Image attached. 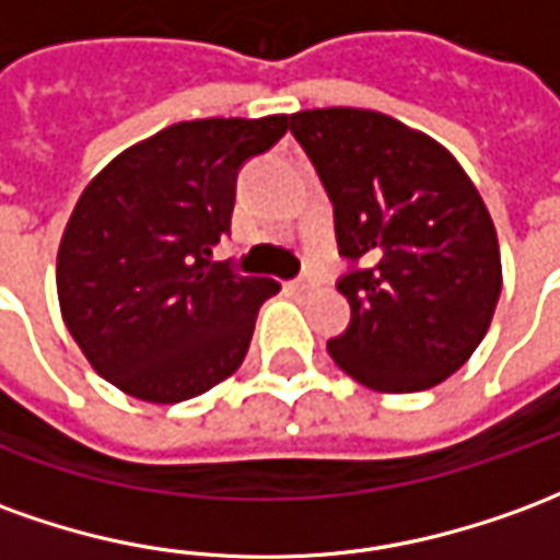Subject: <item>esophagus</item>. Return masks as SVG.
I'll return each mask as SVG.
<instances>
[{"label": "esophagus", "mask_w": 560, "mask_h": 560, "mask_svg": "<svg viewBox=\"0 0 560 560\" xmlns=\"http://www.w3.org/2000/svg\"><path fill=\"white\" fill-rule=\"evenodd\" d=\"M308 288H312V281H308V279L288 281V291H291V293H306Z\"/></svg>", "instance_id": "34e87169"}]
</instances>
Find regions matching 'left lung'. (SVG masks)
<instances>
[{
  "mask_svg": "<svg viewBox=\"0 0 560 560\" xmlns=\"http://www.w3.org/2000/svg\"><path fill=\"white\" fill-rule=\"evenodd\" d=\"M291 132L334 202L351 320L327 342L339 370L412 394L460 370L500 296L491 214L467 172L424 132L366 108L291 115Z\"/></svg>",
  "mask_w": 560,
  "mask_h": 560,
  "instance_id": "left-lung-1",
  "label": "left lung"
}]
</instances>
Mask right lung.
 I'll list each match as a JSON object with an SVG mask.
<instances>
[{
    "label": "right lung",
    "mask_w": 560,
    "mask_h": 560,
    "mask_svg": "<svg viewBox=\"0 0 560 560\" xmlns=\"http://www.w3.org/2000/svg\"><path fill=\"white\" fill-rule=\"evenodd\" d=\"M288 115L172 124L105 166L57 254L62 320L90 366L130 397L182 402L240 370L279 281L214 264L236 178Z\"/></svg>",
    "instance_id": "obj_1"
}]
</instances>
